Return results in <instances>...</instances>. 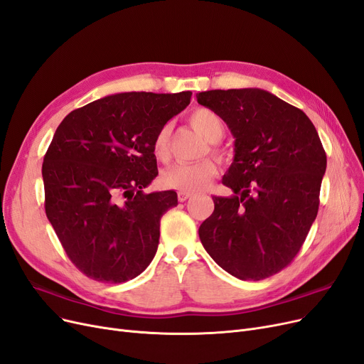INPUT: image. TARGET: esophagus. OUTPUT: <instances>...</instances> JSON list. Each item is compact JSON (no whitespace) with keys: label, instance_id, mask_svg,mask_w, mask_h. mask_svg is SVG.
Here are the masks:
<instances>
[{"label":"esophagus","instance_id":"obj_1","mask_svg":"<svg viewBox=\"0 0 364 364\" xmlns=\"http://www.w3.org/2000/svg\"><path fill=\"white\" fill-rule=\"evenodd\" d=\"M191 197H193V194H191V193H183V191H179V193H178V198H179V201H181V203L186 201L188 198H191Z\"/></svg>","mask_w":364,"mask_h":364}]
</instances>
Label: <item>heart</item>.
Masks as SVG:
<instances>
[{"label":"heart","instance_id":"b5f03b06","mask_svg":"<svg viewBox=\"0 0 364 364\" xmlns=\"http://www.w3.org/2000/svg\"><path fill=\"white\" fill-rule=\"evenodd\" d=\"M190 121L197 132L210 143L220 141L225 133V127L220 114L209 109H197L191 113ZM170 124H166L154 140V154L158 159H166L168 155ZM218 173L216 164L206 158L197 163H181L164 170L159 176V183L168 190L194 193L205 188Z\"/></svg>","mask_w":364,"mask_h":364}]
</instances>
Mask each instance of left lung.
<instances>
[{"label": "left lung", "mask_w": 364, "mask_h": 364, "mask_svg": "<svg viewBox=\"0 0 364 364\" xmlns=\"http://www.w3.org/2000/svg\"><path fill=\"white\" fill-rule=\"evenodd\" d=\"M235 137V158L215 197V210L198 228L208 254L242 281H259L291 263L319 206L327 156L300 109L258 88L197 94Z\"/></svg>", "instance_id": "8db88e82"}]
</instances>
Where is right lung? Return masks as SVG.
<instances>
[{
    "label": "right lung",
    "mask_w": 364,
    "mask_h": 364,
    "mask_svg": "<svg viewBox=\"0 0 364 364\" xmlns=\"http://www.w3.org/2000/svg\"><path fill=\"white\" fill-rule=\"evenodd\" d=\"M191 95L113 94L73 110L56 128L41 168L45 209L88 278L121 284L154 259L159 220L178 205L174 191H143L158 174L154 140Z\"/></svg>",
    "instance_id": "obj_1"
}]
</instances>
